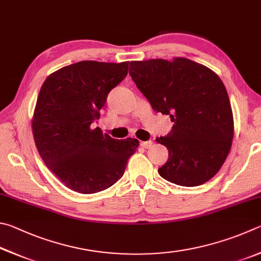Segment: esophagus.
Returning a JSON list of instances; mask_svg holds the SVG:
<instances>
[{
	"label": "esophagus",
	"mask_w": 261,
	"mask_h": 261,
	"mask_svg": "<svg viewBox=\"0 0 261 261\" xmlns=\"http://www.w3.org/2000/svg\"><path fill=\"white\" fill-rule=\"evenodd\" d=\"M141 147L144 149H150L152 147V141H144V142H141Z\"/></svg>",
	"instance_id": "34e87169"
}]
</instances>
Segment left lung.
Returning <instances> with one entry per match:
<instances>
[{
  "label": "left lung",
  "mask_w": 261,
  "mask_h": 261,
  "mask_svg": "<svg viewBox=\"0 0 261 261\" xmlns=\"http://www.w3.org/2000/svg\"><path fill=\"white\" fill-rule=\"evenodd\" d=\"M129 75L153 111L174 122L157 138L168 150L159 175L172 184L195 187L217 174L234 138V119L225 85L208 67L176 57L130 62Z\"/></svg>",
  "instance_id": "1"
}]
</instances>
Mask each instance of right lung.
I'll return each mask as SVG.
<instances>
[{"instance_id": "obj_1", "label": "right lung", "mask_w": 261, "mask_h": 261, "mask_svg": "<svg viewBox=\"0 0 261 261\" xmlns=\"http://www.w3.org/2000/svg\"><path fill=\"white\" fill-rule=\"evenodd\" d=\"M128 64L82 61L50 74L41 87L32 128L45 165L80 194L110 188L125 172L139 141L112 139L91 123L108 95L125 79Z\"/></svg>"}]
</instances>
